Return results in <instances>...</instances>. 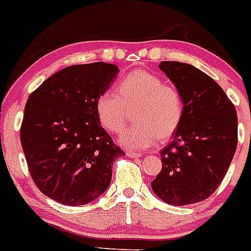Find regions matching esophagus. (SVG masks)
Segmentation results:
<instances>
[{
    "label": "esophagus",
    "instance_id": "esophagus-1",
    "mask_svg": "<svg viewBox=\"0 0 251 251\" xmlns=\"http://www.w3.org/2000/svg\"><path fill=\"white\" fill-rule=\"evenodd\" d=\"M127 156H129V157H131V158H136V157H142V153H136V152H127Z\"/></svg>",
    "mask_w": 251,
    "mask_h": 251
}]
</instances>
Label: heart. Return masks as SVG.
<instances>
[{
  "label": "heart",
  "mask_w": 251,
  "mask_h": 251,
  "mask_svg": "<svg viewBox=\"0 0 251 251\" xmlns=\"http://www.w3.org/2000/svg\"><path fill=\"white\" fill-rule=\"evenodd\" d=\"M136 104V124L121 132L122 147L142 151L153 147L161 138L172 136L183 117V101L175 87L166 85L156 75L143 69L132 71L117 83L116 93H101L95 103V112L100 125L116 134L122 129L126 107Z\"/></svg>",
  "instance_id": "1"
}]
</instances>
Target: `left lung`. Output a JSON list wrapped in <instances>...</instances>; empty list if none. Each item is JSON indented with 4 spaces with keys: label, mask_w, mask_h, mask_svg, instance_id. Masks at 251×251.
<instances>
[{
    "label": "left lung",
    "mask_w": 251,
    "mask_h": 251,
    "mask_svg": "<svg viewBox=\"0 0 251 251\" xmlns=\"http://www.w3.org/2000/svg\"><path fill=\"white\" fill-rule=\"evenodd\" d=\"M158 68L182 97L183 117L160 152L162 169L151 187L169 205H191L213 195L227 174L237 147V113L223 89L196 67L161 62Z\"/></svg>",
    "instance_id": "obj_1"
}]
</instances>
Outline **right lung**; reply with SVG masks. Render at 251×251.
Returning <instances> with one entry per match:
<instances>
[{
	"label": "right lung",
	"instance_id": "add662e5",
	"mask_svg": "<svg viewBox=\"0 0 251 251\" xmlns=\"http://www.w3.org/2000/svg\"><path fill=\"white\" fill-rule=\"evenodd\" d=\"M119 67L104 62L71 66L45 79L26 100L20 142L28 169L45 196L86 205L111 184L124 151L97 117L95 103L115 82Z\"/></svg>",
	"mask_w": 251,
	"mask_h": 251
}]
</instances>
